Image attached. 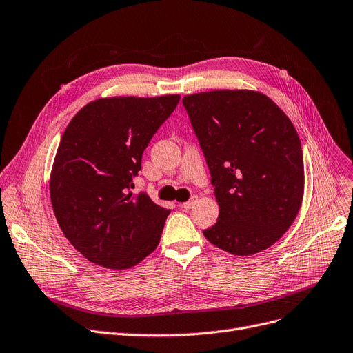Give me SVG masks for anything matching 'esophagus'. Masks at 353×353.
Returning a JSON list of instances; mask_svg holds the SVG:
<instances>
[{"instance_id": "obj_1", "label": "esophagus", "mask_w": 353, "mask_h": 353, "mask_svg": "<svg viewBox=\"0 0 353 353\" xmlns=\"http://www.w3.org/2000/svg\"><path fill=\"white\" fill-rule=\"evenodd\" d=\"M196 201H197V197L194 196V197H192L189 201H186V203H181V208H183V209H186V210H189V209H192V208L196 205Z\"/></svg>"}]
</instances>
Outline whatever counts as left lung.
Wrapping results in <instances>:
<instances>
[{"mask_svg":"<svg viewBox=\"0 0 353 353\" xmlns=\"http://www.w3.org/2000/svg\"><path fill=\"white\" fill-rule=\"evenodd\" d=\"M212 174L216 225L203 234L216 248L250 256L276 243L301 210L302 147L283 110L263 92L214 90L184 96Z\"/></svg>","mask_w":353,"mask_h":353,"instance_id":"obj_1","label":"left lung"}]
</instances>
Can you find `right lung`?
Wrapping results in <instances>:
<instances>
[{
    "label": "right lung",
    "instance_id": "obj_1",
    "mask_svg": "<svg viewBox=\"0 0 353 353\" xmlns=\"http://www.w3.org/2000/svg\"><path fill=\"white\" fill-rule=\"evenodd\" d=\"M179 94L105 97L71 119L55 153L50 197L60 229L91 263L125 270L159 245L167 210L133 194V177Z\"/></svg>",
    "mask_w": 353,
    "mask_h": 353
}]
</instances>
